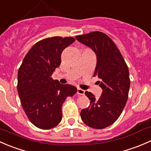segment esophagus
Segmentation results:
<instances>
[{
    "mask_svg": "<svg viewBox=\"0 0 151 151\" xmlns=\"http://www.w3.org/2000/svg\"><path fill=\"white\" fill-rule=\"evenodd\" d=\"M77 94H80V95H84L85 91H84V90L81 89V88H78L77 89Z\"/></svg>",
    "mask_w": 151,
    "mask_h": 151,
    "instance_id": "obj_1",
    "label": "esophagus"
}]
</instances>
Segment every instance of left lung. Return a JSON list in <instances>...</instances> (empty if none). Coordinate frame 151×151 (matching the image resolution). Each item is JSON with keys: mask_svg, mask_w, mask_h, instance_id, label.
I'll return each instance as SVG.
<instances>
[{"mask_svg": "<svg viewBox=\"0 0 151 151\" xmlns=\"http://www.w3.org/2000/svg\"><path fill=\"white\" fill-rule=\"evenodd\" d=\"M76 38L96 54L94 76L100 79L99 86L102 89L97 99L92 93L85 92L90 105L81 111V117L91 128H106L119 119L127 103L130 87L128 67L120 51L106 34L96 31Z\"/></svg>", "mask_w": 151, "mask_h": 151, "instance_id": "obj_1", "label": "left lung"}]
</instances>
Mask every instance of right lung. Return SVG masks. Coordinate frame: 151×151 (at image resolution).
Here are the masks:
<instances>
[{"label": "right lung", "instance_id": "1", "mask_svg": "<svg viewBox=\"0 0 151 151\" xmlns=\"http://www.w3.org/2000/svg\"><path fill=\"white\" fill-rule=\"evenodd\" d=\"M75 41L72 37L55 36L37 42L19 69L20 102L29 120L38 128L49 129L58 125L63 102L77 91L76 86L61 84L52 78L61 63L62 52Z\"/></svg>", "mask_w": 151, "mask_h": 151}]
</instances>
